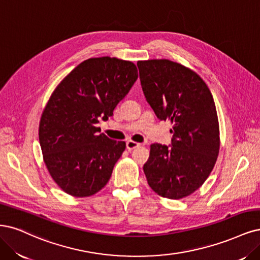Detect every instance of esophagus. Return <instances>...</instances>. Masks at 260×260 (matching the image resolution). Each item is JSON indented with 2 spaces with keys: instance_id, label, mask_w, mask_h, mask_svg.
Wrapping results in <instances>:
<instances>
[{
  "instance_id": "obj_1",
  "label": "esophagus",
  "mask_w": 260,
  "mask_h": 260,
  "mask_svg": "<svg viewBox=\"0 0 260 260\" xmlns=\"http://www.w3.org/2000/svg\"><path fill=\"white\" fill-rule=\"evenodd\" d=\"M126 146H127V148H128L129 150H131V149H133V148L139 147V146H140V143H137V142H134V141H128V142L126 143Z\"/></svg>"
}]
</instances>
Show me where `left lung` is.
I'll use <instances>...</instances> for the list:
<instances>
[{
    "label": "left lung",
    "mask_w": 260,
    "mask_h": 260,
    "mask_svg": "<svg viewBox=\"0 0 260 260\" xmlns=\"http://www.w3.org/2000/svg\"><path fill=\"white\" fill-rule=\"evenodd\" d=\"M141 86L160 120L172 122L171 144H153L143 167L151 189L182 199L204 183L216 162L219 126L215 103L203 79L170 60L139 61Z\"/></svg>",
    "instance_id": "8db88e82"
}]
</instances>
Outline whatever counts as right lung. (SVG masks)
I'll return each instance as SVG.
<instances>
[{
	"instance_id": "1",
	"label": "right lung",
	"mask_w": 260,
	"mask_h": 260,
	"mask_svg": "<svg viewBox=\"0 0 260 260\" xmlns=\"http://www.w3.org/2000/svg\"><path fill=\"white\" fill-rule=\"evenodd\" d=\"M138 79L134 63L90 58L79 63L52 92L40 122L45 165L58 186L74 197L94 194L106 185L126 148L100 133Z\"/></svg>"
}]
</instances>
